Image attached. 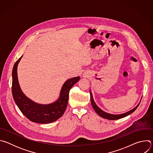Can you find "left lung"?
Returning a JSON list of instances; mask_svg holds the SVG:
<instances>
[{
	"instance_id": "1",
	"label": "left lung",
	"mask_w": 153,
	"mask_h": 153,
	"mask_svg": "<svg viewBox=\"0 0 153 153\" xmlns=\"http://www.w3.org/2000/svg\"><path fill=\"white\" fill-rule=\"evenodd\" d=\"M90 91V97H91V103L93 108H94V110H95V111L97 113V114L99 116H100V117H102L104 119H108V120H117V119L125 117L129 115L130 114L133 113L136 110L137 108L139 106V105L140 103V102L139 103V104L135 108H134L133 109H132L131 110H130V111H129L126 113L120 114H110V113H106V112L103 111V110H101L100 108H99L97 106V105L96 104V103L94 102V100L93 99V97L92 93L91 92V90ZM141 99H142V98H141Z\"/></svg>"
}]
</instances>
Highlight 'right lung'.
Segmentation results:
<instances>
[{
    "label": "right lung",
    "mask_w": 153,
    "mask_h": 153,
    "mask_svg": "<svg viewBox=\"0 0 153 153\" xmlns=\"http://www.w3.org/2000/svg\"><path fill=\"white\" fill-rule=\"evenodd\" d=\"M22 57V56L14 63L12 72V94L15 103L20 111L31 122L49 123L57 120L66 110L70 89L80 77L79 76L73 77L65 82L62 87L59 97L56 102L47 105L36 103L24 94L19 83L17 70Z\"/></svg>",
    "instance_id": "1"
}]
</instances>
